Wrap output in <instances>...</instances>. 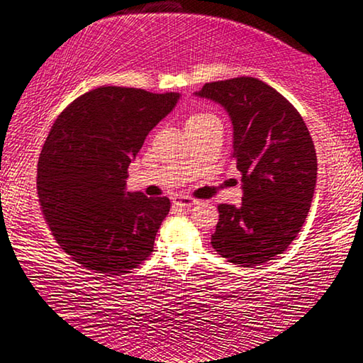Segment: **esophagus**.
<instances>
[{
	"instance_id": "obj_1",
	"label": "esophagus",
	"mask_w": 363,
	"mask_h": 363,
	"mask_svg": "<svg viewBox=\"0 0 363 363\" xmlns=\"http://www.w3.org/2000/svg\"><path fill=\"white\" fill-rule=\"evenodd\" d=\"M174 203H176L177 206H181V208H190V206L196 205V200L190 199V196L179 195V196H176V199H174Z\"/></svg>"
}]
</instances>
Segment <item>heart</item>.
<instances>
[{"label":"heart","mask_w":363,"mask_h":363,"mask_svg":"<svg viewBox=\"0 0 363 363\" xmlns=\"http://www.w3.org/2000/svg\"><path fill=\"white\" fill-rule=\"evenodd\" d=\"M210 116H213V115H210V113H194V115H190V116H189V118H187V123L201 121V120L210 118ZM187 123H186V125H187Z\"/></svg>","instance_id":"heart-1"}]
</instances>
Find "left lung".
<instances>
[{
  "label": "left lung",
  "mask_w": 363,
  "mask_h": 363,
  "mask_svg": "<svg viewBox=\"0 0 363 363\" xmlns=\"http://www.w3.org/2000/svg\"><path fill=\"white\" fill-rule=\"evenodd\" d=\"M195 96L229 113L242 174V203L218 206L211 245L233 264L261 266L290 247L307 218L317 182L314 143L298 110L257 78L206 83Z\"/></svg>",
  "instance_id": "8db88e82"
}]
</instances>
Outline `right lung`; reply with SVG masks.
I'll list each match as a JSON object with an SVG mask.
<instances>
[{
  "mask_svg": "<svg viewBox=\"0 0 363 363\" xmlns=\"http://www.w3.org/2000/svg\"><path fill=\"white\" fill-rule=\"evenodd\" d=\"M177 101V93L101 86L54 121L36 189L54 238L83 267L121 275L153 251L169 199L126 192L128 167Z\"/></svg>",
  "mask_w": 363,
  "mask_h": 363,
  "instance_id": "obj_1",
  "label": "right lung"
}]
</instances>
